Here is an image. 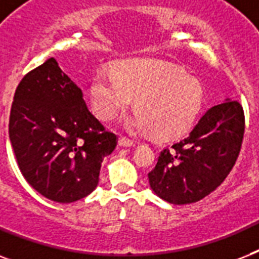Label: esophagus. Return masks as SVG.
<instances>
[{"label":"esophagus","mask_w":259,"mask_h":259,"mask_svg":"<svg viewBox=\"0 0 259 259\" xmlns=\"http://www.w3.org/2000/svg\"><path fill=\"white\" fill-rule=\"evenodd\" d=\"M118 145L122 146V148H132V146L136 145V142L129 140V138L126 137H122L119 138V141H118Z\"/></svg>","instance_id":"esophagus-1"}]
</instances>
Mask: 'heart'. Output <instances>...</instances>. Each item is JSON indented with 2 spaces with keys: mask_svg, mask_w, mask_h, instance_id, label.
Wrapping results in <instances>:
<instances>
[{
  "mask_svg": "<svg viewBox=\"0 0 259 259\" xmlns=\"http://www.w3.org/2000/svg\"><path fill=\"white\" fill-rule=\"evenodd\" d=\"M93 109L109 121L136 98V113L126 119L130 132L153 130L158 138L180 137L191 129L203 103L196 79L156 59H127L115 70L99 68L90 86Z\"/></svg>",
  "mask_w": 259,
  "mask_h": 259,
  "instance_id": "heart-1",
  "label": "heart"
}]
</instances>
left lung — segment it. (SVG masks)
Returning a JSON list of instances; mask_svg holds the SVG:
<instances>
[{
  "label": "left lung",
  "mask_w": 259,
  "mask_h": 259,
  "mask_svg": "<svg viewBox=\"0 0 259 259\" xmlns=\"http://www.w3.org/2000/svg\"><path fill=\"white\" fill-rule=\"evenodd\" d=\"M245 133L239 102L211 107L192 132L160 153L149 172L150 188L172 204H189L215 191L233 169Z\"/></svg>",
  "instance_id": "1"
}]
</instances>
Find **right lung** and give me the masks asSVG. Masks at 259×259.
I'll return each mask as SVG.
<instances>
[{
  "label": "right lung",
  "mask_w": 259,
  "mask_h": 259,
  "mask_svg": "<svg viewBox=\"0 0 259 259\" xmlns=\"http://www.w3.org/2000/svg\"><path fill=\"white\" fill-rule=\"evenodd\" d=\"M9 138L22 176L58 203H72L93 192L103 158L117 146V136L90 113L82 90L54 58L28 72L17 86Z\"/></svg>",
  "instance_id": "obj_1"
}]
</instances>
